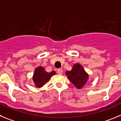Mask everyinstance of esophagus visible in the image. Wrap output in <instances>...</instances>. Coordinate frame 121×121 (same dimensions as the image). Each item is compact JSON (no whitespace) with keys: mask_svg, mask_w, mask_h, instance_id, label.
Masks as SVG:
<instances>
[{"mask_svg":"<svg viewBox=\"0 0 121 121\" xmlns=\"http://www.w3.org/2000/svg\"><path fill=\"white\" fill-rule=\"evenodd\" d=\"M63 70L61 69H59L57 70V73H58V74H61L62 73H63Z\"/></svg>","mask_w":121,"mask_h":121,"instance_id":"1","label":"esophagus"}]
</instances>
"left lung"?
I'll return each mask as SVG.
<instances>
[{"label": "left lung", "instance_id": "left-lung-1", "mask_svg": "<svg viewBox=\"0 0 121 121\" xmlns=\"http://www.w3.org/2000/svg\"><path fill=\"white\" fill-rule=\"evenodd\" d=\"M66 74L70 82L78 89L82 88L88 79V74L79 64H74L70 71L66 72Z\"/></svg>", "mask_w": 121, "mask_h": 121}]
</instances>
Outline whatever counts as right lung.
<instances>
[{
	"label": "right lung",
	"mask_w": 121,
	"mask_h": 121,
	"mask_svg": "<svg viewBox=\"0 0 121 121\" xmlns=\"http://www.w3.org/2000/svg\"><path fill=\"white\" fill-rule=\"evenodd\" d=\"M55 74L54 71H52L50 73L45 72L43 67H39L36 69L34 73L33 79L35 85L38 88L42 87L49 81L51 76Z\"/></svg>",
	"instance_id": "1"
}]
</instances>
